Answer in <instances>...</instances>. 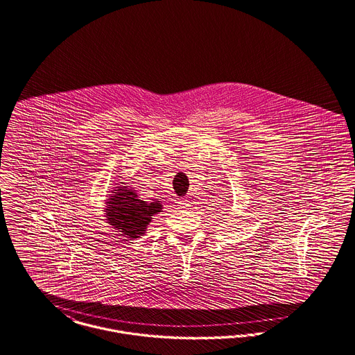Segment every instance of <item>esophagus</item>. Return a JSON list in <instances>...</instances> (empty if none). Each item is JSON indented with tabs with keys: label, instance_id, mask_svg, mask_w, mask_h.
Instances as JSON below:
<instances>
[{
	"label": "esophagus",
	"instance_id": "1",
	"mask_svg": "<svg viewBox=\"0 0 355 355\" xmlns=\"http://www.w3.org/2000/svg\"><path fill=\"white\" fill-rule=\"evenodd\" d=\"M178 207H179V208H185V207H189V201L185 200V199H183V200H179L178 201Z\"/></svg>",
	"mask_w": 355,
	"mask_h": 355
}]
</instances>
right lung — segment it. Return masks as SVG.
I'll return each instance as SVG.
<instances>
[{"label":"right lung","instance_id":"add662e5","mask_svg":"<svg viewBox=\"0 0 355 355\" xmlns=\"http://www.w3.org/2000/svg\"><path fill=\"white\" fill-rule=\"evenodd\" d=\"M122 184L114 187L110 192L105 217L114 230L121 232L119 234L128 240H137L146 233L153 216L162 212L163 207L157 200H140L135 189Z\"/></svg>","mask_w":355,"mask_h":355}]
</instances>
